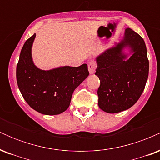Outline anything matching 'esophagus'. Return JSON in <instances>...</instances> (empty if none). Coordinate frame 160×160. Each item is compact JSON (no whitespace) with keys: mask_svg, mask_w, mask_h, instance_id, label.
I'll use <instances>...</instances> for the list:
<instances>
[{"mask_svg":"<svg viewBox=\"0 0 160 160\" xmlns=\"http://www.w3.org/2000/svg\"><path fill=\"white\" fill-rule=\"evenodd\" d=\"M96 67H97V65L94 61H92V60L89 61V63H88V68H89V74H94Z\"/></svg>","mask_w":160,"mask_h":160,"instance_id":"34e87169","label":"esophagus"}]
</instances>
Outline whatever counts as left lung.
Listing matches in <instances>:
<instances>
[{
    "instance_id": "left-lung-1",
    "label": "left lung",
    "mask_w": 160,
    "mask_h": 160,
    "mask_svg": "<svg viewBox=\"0 0 160 160\" xmlns=\"http://www.w3.org/2000/svg\"><path fill=\"white\" fill-rule=\"evenodd\" d=\"M128 48L130 53H125ZM95 75L100 80L98 106L110 113L126 111L137 102L149 74V61L143 38L129 28L120 43L95 58Z\"/></svg>"
}]
</instances>
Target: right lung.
I'll use <instances>...</instances> for the list:
<instances>
[{
	"label": "right lung",
	"mask_w": 160,
	"mask_h": 160,
	"mask_svg": "<svg viewBox=\"0 0 160 160\" xmlns=\"http://www.w3.org/2000/svg\"><path fill=\"white\" fill-rule=\"evenodd\" d=\"M36 34L26 40L16 67L21 94L31 108L45 115H57L68 109L73 92L89 76L86 64L41 70L34 65L32 49Z\"/></svg>",
	"instance_id": "right-lung-1"
}]
</instances>
